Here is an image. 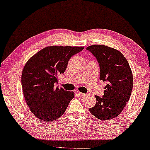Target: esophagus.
<instances>
[{"instance_id":"1","label":"esophagus","mask_w":150,"mask_h":150,"mask_svg":"<svg viewBox=\"0 0 150 150\" xmlns=\"http://www.w3.org/2000/svg\"><path fill=\"white\" fill-rule=\"evenodd\" d=\"M77 94H78V96H80V97H82V96H84L85 95V94H84V93H80V92H77Z\"/></svg>"}]
</instances>
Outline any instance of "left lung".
<instances>
[{"label":"left lung","instance_id":"1","mask_svg":"<svg viewBox=\"0 0 150 150\" xmlns=\"http://www.w3.org/2000/svg\"><path fill=\"white\" fill-rule=\"evenodd\" d=\"M96 57L100 68V80L107 82L104 95L96 96V103L90 112L100 120H108L121 113L130 98L133 75L126 58L118 50L103 45L86 49Z\"/></svg>","mask_w":150,"mask_h":150}]
</instances>
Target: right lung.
Returning a JSON list of instances; mask_svg holds the SVG:
<instances>
[{"label": "right lung", "mask_w": 150, "mask_h": 150, "mask_svg": "<svg viewBox=\"0 0 150 150\" xmlns=\"http://www.w3.org/2000/svg\"><path fill=\"white\" fill-rule=\"evenodd\" d=\"M83 49L84 47L50 46L27 61L22 72V88L30 110L38 119L54 121L65 112L74 93L55 84L57 76L65 72L70 57Z\"/></svg>", "instance_id": "1"}]
</instances>
